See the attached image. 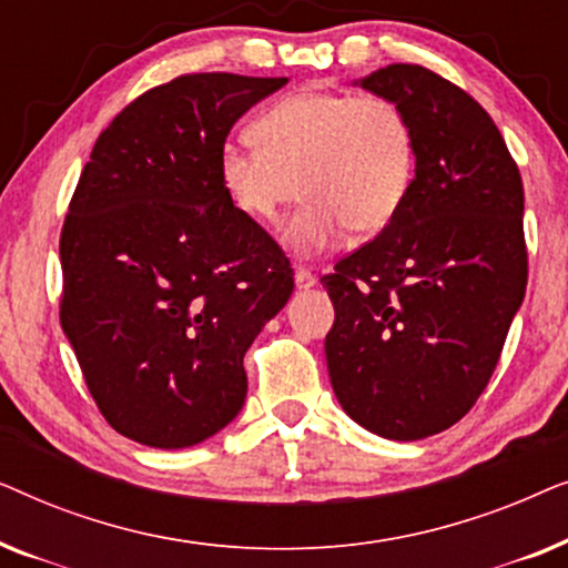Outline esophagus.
I'll return each instance as SVG.
<instances>
[{
	"label": "esophagus",
	"mask_w": 568,
	"mask_h": 568,
	"mask_svg": "<svg viewBox=\"0 0 568 568\" xmlns=\"http://www.w3.org/2000/svg\"><path fill=\"white\" fill-rule=\"evenodd\" d=\"M294 284H297L300 290H310V286L317 284V276L310 268L297 266V268H294Z\"/></svg>",
	"instance_id": "1"
}]
</instances>
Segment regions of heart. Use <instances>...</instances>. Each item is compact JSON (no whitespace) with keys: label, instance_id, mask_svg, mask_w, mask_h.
Wrapping results in <instances>:
<instances>
[{"label":"heart","instance_id":"1","mask_svg":"<svg viewBox=\"0 0 568 568\" xmlns=\"http://www.w3.org/2000/svg\"><path fill=\"white\" fill-rule=\"evenodd\" d=\"M253 131L258 142L222 146L224 191L255 220H271L302 191L307 201L282 224L284 243L302 255L331 251L346 232L379 235L414 189V123L379 92H297L271 105Z\"/></svg>","mask_w":568,"mask_h":568}]
</instances>
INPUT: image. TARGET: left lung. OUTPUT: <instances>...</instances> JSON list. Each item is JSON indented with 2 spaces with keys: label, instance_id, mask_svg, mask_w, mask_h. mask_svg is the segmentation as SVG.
<instances>
[{
  "label": "left lung",
  "instance_id": "1",
  "mask_svg": "<svg viewBox=\"0 0 568 568\" xmlns=\"http://www.w3.org/2000/svg\"><path fill=\"white\" fill-rule=\"evenodd\" d=\"M416 131V178L387 230L321 282L336 310L325 336L333 393L364 429L424 439L486 390L527 286L525 191L480 103L418 64L362 80Z\"/></svg>",
  "mask_w": 568,
  "mask_h": 568
}]
</instances>
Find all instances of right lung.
Listing matches in <instances>:
<instances>
[{
	"label": "right lung",
	"instance_id": "add662e5",
	"mask_svg": "<svg viewBox=\"0 0 568 568\" xmlns=\"http://www.w3.org/2000/svg\"><path fill=\"white\" fill-rule=\"evenodd\" d=\"M284 82L181 74L142 92L92 146L61 227L59 317L123 437L191 447L243 408V356L294 278L276 240L232 204L220 152Z\"/></svg>",
	"mask_w": 568,
	"mask_h": 568
}]
</instances>
